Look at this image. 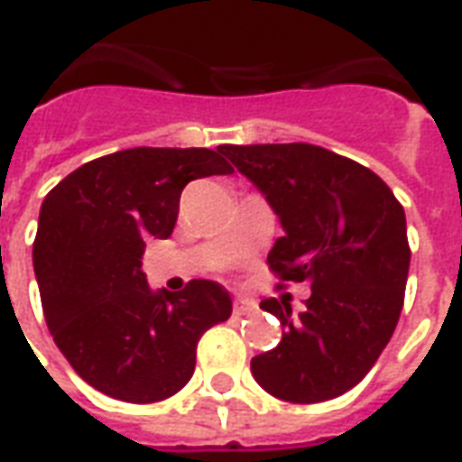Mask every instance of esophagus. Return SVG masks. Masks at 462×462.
<instances>
[{"label": "esophagus", "instance_id": "obj_1", "mask_svg": "<svg viewBox=\"0 0 462 462\" xmlns=\"http://www.w3.org/2000/svg\"><path fill=\"white\" fill-rule=\"evenodd\" d=\"M257 310V304L252 300H237L235 301V314L237 317H242V314H252V311Z\"/></svg>", "mask_w": 462, "mask_h": 462}]
</instances>
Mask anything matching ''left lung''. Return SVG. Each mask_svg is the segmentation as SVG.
<instances>
[{
	"instance_id": "8db88e82",
	"label": "left lung",
	"mask_w": 462,
	"mask_h": 462,
	"mask_svg": "<svg viewBox=\"0 0 462 462\" xmlns=\"http://www.w3.org/2000/svg\"><path fill=\"white\" fill-rule=\"evenodd\" d=\"M217 151L280 217L284 237L267 254L270 270L282 282L311 287L300 317L284 297L262 301L284 331L277 346L252 358V376L290 403L346 393L376 364L403 310L406 212L376 172L311 143Z\"/></svg>"
}]
</instances>
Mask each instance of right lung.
Segmentation results:
<instances>
[{"mask_svg":"<svg viewBox=\"0 0 462 462\" xmlns=\"http://www.w3.org/2000/svg\"><path fill=\"white\" fill-rule=\"evenodd\" d=\"M230 172L210 148H128L76 168L44 198L34 272L46 327L96 391L128 403L178 393L202 334L230 319L217 282L152 291L141 262L148 237L172 235L182 188Z\"/></svg>","mask_w":462,"mask_h":462,"instance_id":"right-lung-1","label":"right lung"}]
</instances>
